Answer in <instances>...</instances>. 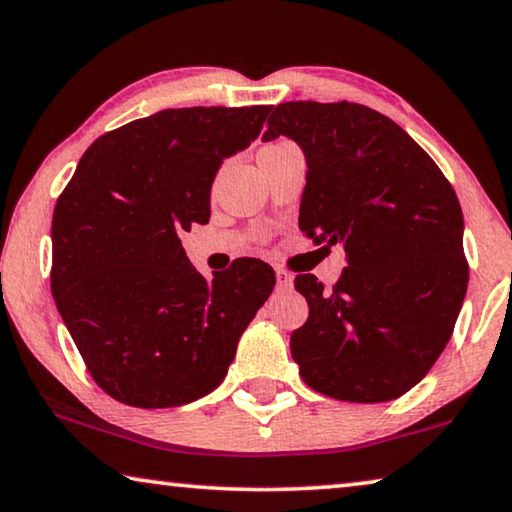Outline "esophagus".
Masks as SVG:
<instances>
[{
    "label": "esophagus",
    "mask_w": 512,
    "mask_h": 512,
    "mask_svg": "<svg viewBox=\"0 0 512 512\" xmlns=\"http://www.w3.org/2000/svg\"><path fill=\"white\" fill-rule=\"evenodd\" d=\"M275 278H278V289H291L294 285V275L285 269H275Z\"/></svg>",
    "instance_id": "34e87169"
}]
</instances>
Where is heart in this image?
Returning <instances> with one entry per match:
<instances>
[{"label": "heart", "mask_w": 512, "mask_h": 512, "mask_svg": "<svg viewBox=\"0 0 512 512\" xmlns=\"http://www.w3.org/2000/svg\"><path fill=\"white\" fill-rule=\"evenodd\" d=\"M282 145H289V143H278V145H269V148H264V150H275V148H282Z\"/></svg>", "instance_id": "obj_1"}]
</instances>
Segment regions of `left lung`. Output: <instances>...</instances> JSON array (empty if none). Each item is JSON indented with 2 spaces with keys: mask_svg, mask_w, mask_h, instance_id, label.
Returning a JSON list of instances; mask_svg holds the SVG:
<instances>
[{
  "mask_svg": "<svg viewBox=\"0 0 512 512\" xmlns=\"http://www.w3.org/2000/svg\"><path fill=\"white\" fill-rule=\"evenodd\" d=\"M278 136L307 161L300 230L346 253L330 291L296 275L310 316L291 335V358L330 399H399L440 358L465 300L456 193L405 129L362 104H278L262 141Z\"/></svg>",
  "mask_w": 512,
  "mask_h": 512,
  "instance_id": "left-lung-1",
  "label": "left lung"
}]
</instances>
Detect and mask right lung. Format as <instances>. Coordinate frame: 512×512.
<instances>
[{
  "instance_id": "right-lung-1",
  "label": "right lung",
  "mask_w": 512,
  "mask_h": 512,
  "mask_svg": "<svg viewBox=\"0 0 512 512\" xmlns=\"http://www.w3.org/2000/svg\"><path fill=\"white\" fill-rule=\"evenodd\" d=\"M273 107L164 109L97 139L52 218V296L88 371L134 408H175L223 383L275 273L237 259L205 280L180 234L209 223L223 159Z\"/></svg>"
}]
</instances>
